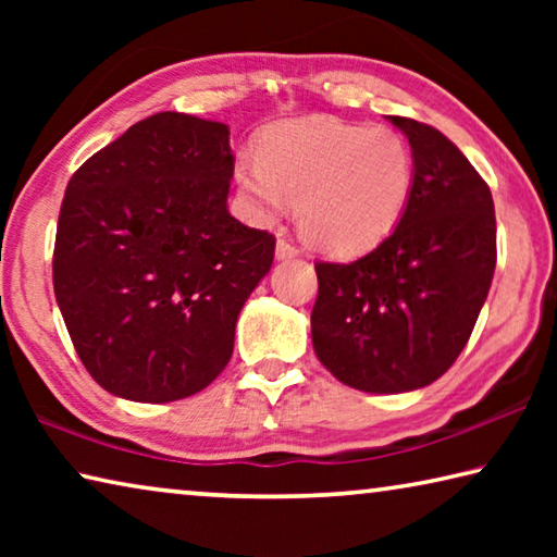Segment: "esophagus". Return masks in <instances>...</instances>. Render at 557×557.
I'll use <instances>...</instances> for the list:
<instances>
[{
    "instance_id": "1",
    "label": "esophagus",
    "mask_w": 557,
    "mask_h": 557,
    "mask_svg": "<svg viewBox=\"0 0 557 557\" xmlns=\"http://www.w3.org/2000/svg\"><path fill=\"white\" fill-rule=\"evenodd\" d=\"M275 256H277V260H292V258H297V256H299V250H297L295 245H292L289 240L280 238V240H277V250H275Z\"/></svg>"
}]
</instances>
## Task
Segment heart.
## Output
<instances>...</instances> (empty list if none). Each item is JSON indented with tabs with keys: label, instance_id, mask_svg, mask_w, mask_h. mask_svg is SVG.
<instances>
[{
	"label": "heart",
	"instance_id": "heart-1",
	"mask_svg": "<svg viewBox=\"0 0 557 557\" xmlns=\"http://www.w3.org/2000/svg\"><path fill=\"white\" fill-rule=\"evenodd\" d=\"M235 178L258 219L275 221L299 203L305 238L332 256L379 245L408 209L414 157L400 132L312 117L268 132L262 152L243 154Z\"/></svg>",
	"mask_w": 557,
	"mask_h": 557
}]
</instances>
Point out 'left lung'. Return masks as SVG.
Instances as JSON below:
<instances>
[{
	"mask_svg": "<svg viewBox=\"0 0 557 557\" xmlns=\"http://www.w3.org/2000/svg\"><path fill=\"white\" fill-rule=\"evenodd\" d=\"M388 120L414 157L408 209L369 256L314 265V354L336 381L366 393H408L437 381L467 346L496 268L494 199L484 178L440 129Z\"/></svg>",
	"mask_w": 557,
	"mask_h": 557,
	"instance_id": "left-lung-1",
	"label": "left lung"
}]
</instances>
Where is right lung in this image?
Masks as SVG:
<instances>
[{
	"mask_svg": "<svg viewBox=\"0 0 557 557\" xmlns=\"http://www.w3.org/2000/svg\"><path fill=\"white\" fill-rule=\"evenodd\" d=\"M231 129L157 112L65 188L53 292L83 366L108 393L172 403L231 361L235 322L275 238L228 213Z\"/></svg>",
	"mask_w": 557,
	"mask_h": 557,
	"instance_id": "add662e5",
	"label": "right lung"
}]
</instances>
